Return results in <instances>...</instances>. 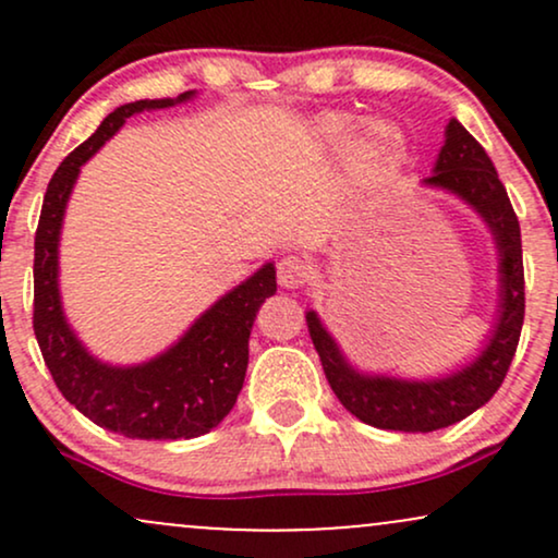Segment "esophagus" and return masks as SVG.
<instances>
[{"instance_id":"34e87169","label":"esophagus","mask_w":558,"mask_h":558,"mask_svg":"<svg viewBox=\"0 0 558 558\" xmlns=\"http://www.w3.org/2000/svg\"><path fill=\"white\" fill-rule=\"evenodd\" d=\"M306 280H310V267L296 254H288L278 262V283L283 288H301Z\"/></svg>"}]
</instances>
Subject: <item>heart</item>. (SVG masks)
<instances>
[{
	"label": "heart",
	"mask_w": 558,
	"mask_h": 558,
	"mask_svg": "<svg viewBox=\"0 0 558 558\" xmlns=\"http://www.w3.org/2000/svg\"><path fill=\"white\" fill-rule=\"evenodd\" d=\"M343 128L345 125H338V131H343ZM393 133L386 131V128H369V131L354 144V155L367 159V162H386V159L393 157Z\"/></svg>",
	"instance_id": "1"
}]
</instances>
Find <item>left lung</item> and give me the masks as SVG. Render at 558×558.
I'll list each match as a JSON object with an SVG mask.
<instances>
[{"mask_svg": "<svg viewBox=\"0 0 558 558\" xmlns=\"http://www.w3.org/2000/svg\"><path fill=\"white\" fill-rule=\"evenodd\" d=\"M425 185L459 196L483 217L498 248V323L485 349L457 373L438 380H401V377L364 375L341 354L338 343L319 323L317 312H306L325 377L338 401L356 420L380 430L433 433L470 417L501 388L524 323V267L520 220L511 209L504 183L490 157L459 120H448L446 141Z\"/></svg>", "mask_w": 558, "mask_h": 558, "instance_id": "1", "label": "left lung"}]
</instances>
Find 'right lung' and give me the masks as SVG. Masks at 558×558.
Here are the masks:
<instances>
[{
  "label": "right lung",
  "instance_id": "obj_1",
  "mask_svg": "<svg viewBox=\"0 0 558 558\" xmlns=\"http://www.w3.org/2000/svg\"><path fill=\"white\" fill-rule=\"evenodd\" d=\"M141 99L118 107L78 149L62 159L44 194L34 243V332L57 388L99 427L141 440L198 438L220 425L243 388L248 336L259 306L278 291L272 262L217 299L168 351L144 364L99 362L68 325L60 299V230L70 191L83 165L110 141L125 118L194 99Z\"/></svg>",
  "mask_w": 558,
  "mask_h": 558
}]
</instances>
